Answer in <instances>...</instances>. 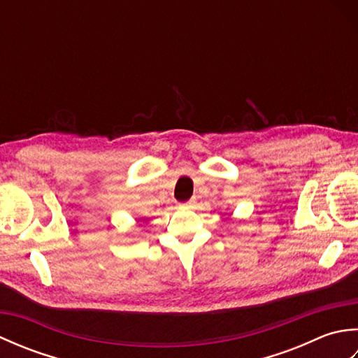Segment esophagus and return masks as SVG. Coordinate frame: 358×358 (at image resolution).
Returning a JSON list of instances; mask_svg holds the SVG:
<instances>
[{"label":"esophagus","instance_id":"34e87169","mask_svg":"<svg viewBox=\"0 0 358 358\" xmlns=\"http://www.w3.org/2000/svg\"><path fill=\"white\" fill-rule=\"evenodd\" d=\"M194 203H195V199H192V200H189V201H186V203L183 204V206H185V208H191Z\"/></svg>","mask_w":358,"mask_h":358}]
</instances>
